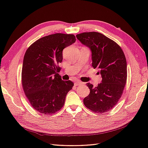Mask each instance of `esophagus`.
Wrapping results in <instances>:
<instances>
[{"instance_id":"1","label":"esophagus","mask_w":148,"mask_h":148,"mask_svg":"<svg viewBox=\"0 0 148 148\" xmlns=\"http://www.w3.org/2000/svg\"><path fill=\"white\" fill-rule=\"evenodd\" d=\"M83 83L82 82H81L79 81H76L74 82V84L76 86H78V85H81V84H83Z\"/></svg>"}]
</instances>
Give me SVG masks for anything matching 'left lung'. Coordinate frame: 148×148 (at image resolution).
<instances>
[{
  "label": "left lung",
  "mask_w": 148,
  "mask_h": 148,
  "mask_svg": "<svg viewBox=\"0 0 148 148\" xmlns=\"http://www.w3.org/2000/svg\"><path fill=\"white\" fill-rule=\"evenodd\" d=\"M76 37L90 49L93 67L99 69L102 77L96 87L86 84L90 92L83 103L91 111L103 114L114 108L122 95L127 77L126 58L120 46L102 34L84 32Z\"/></svg>",
  "instance_id": "left-lung-1"
}]
</instances>
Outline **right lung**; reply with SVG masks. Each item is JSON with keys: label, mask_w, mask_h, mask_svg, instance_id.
<instances>
[{"label": "right lung", "mask_w": 148, "mask_h": 148, "mask_svg": "<svg viewBox=\"0 0 148 148\" xmlns=\"http://www.w3.org/2000/svg\"><path fill=\"white\" fill-rule=\"evenodd\" d=\"M74 35L55 34L43 37L26 51L21 72L22 86L31 106L37 111L50 115L64 106L74 83L63 81L58 64L62 51L76 42Z\"/></svg>", "instance_id": "add662e5"}]
</instances>
